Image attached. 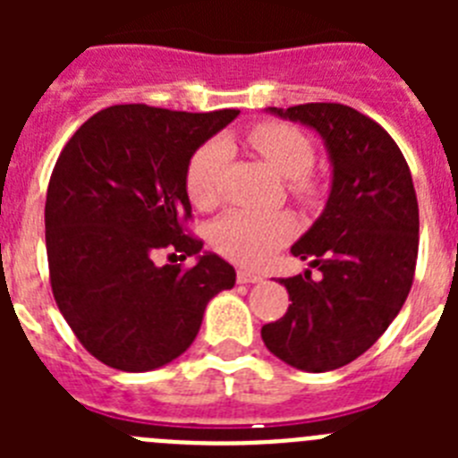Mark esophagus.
I'll return each instance as SVG.
<instances>
[{
  "instance_id": "obj_1",
  "label": "esophagus",
  "mask_w": 458,
  "mask_h": 458,
  "mask_svg": "<svg viewBox=\"0 0 458 458\" xmlns=\"http://www.w3.org/2000/svg\"><path fill=\"white\" fill-rule=\"evenodd\" d=\"M236 279H238V284H257V282H261V275L259 273H252V270H245V268H238L236 273Z\"/></svg>"
}]
</instances>
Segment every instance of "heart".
Segmentation results:
<instances>
[{
  "mask_svg": "<svg viewBox=\"0 0 458 458\" xmlns=\"http://www.w3.org/2000/svg\"><path fill=\"white\" fill-rule=\"evenodd\" d=\"M248 140L266 163L289 179V190L302 204L318 199L317 179L310 169L314 165V144L310 137L284 121H264L248 132ZM232 157L225 140L206 141L194 151L185 172V190L197 208H216L222 199V179ZM295 225L286 213H254V210H229L210 229L213 248L233 264L261 266L293 236Z\"/></svg>",
  "mask_w": 458,
  "mask_h": 458,
  "instance_id": "b5f03b06",
  "label": "heart"
}]
</instances>
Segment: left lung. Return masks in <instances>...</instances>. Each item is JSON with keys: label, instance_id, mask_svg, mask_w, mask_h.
Here are the masks:
<instances>
[{"label": "left lung", "instance_id": "left-lung-1", "mask_svg": "<svg viewBox=\"0 0 458 458\" xmlns=\"http://www.w3.org/2000/svg\"><path fill=\"white\" fill-rule=\"evenodd\" d=\"M270 112L323 137L333 188L321 217L291 248L321 279L311 270L279 279L291 305L261 327V339L286 365L321 374L371 349L406 302L418 264V197L396 141L358 109L307 103Z\"/></svg>", "mask_w": 458, "mask_h": 458}]
</instances>
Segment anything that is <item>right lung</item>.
Masks as SVG:
<instances>
[{
  "mask_svg": "<svg viewBox=\"0 0 458 458\" xmlns=\"http://www.w3.org/2000/svg\"><path fill=\"white\" fill-rule=\"evenodd\" d=\"M238 109L206 114L112 105L84 121L52 169L46 245L56 307L84 349L121 371H151L194 342L216 293L236 284L217 254L192 268L156 257H194L204 241L185 172L208 137Z\"/></svg>",
  "mask_w": 458,
  "mask_h": 458,
  "instance_id": "right-lung-1",
  "label": "right lung"
}]
</instances>
